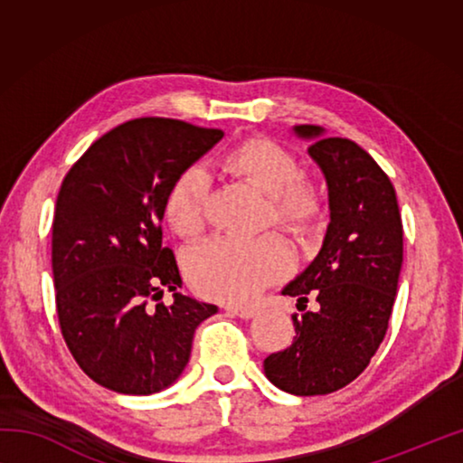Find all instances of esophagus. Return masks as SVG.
I'll list each match as a JSON object with an SVG mask.
<instances>
[{
    "label": "esophagus",
    "mask_w": 463,
    "mask_h": 463,
    "mask_svg": "<svg viewBox=\"0 0 463 463\" xmlns=\"http://www.w3.org/2000/svg\"><path fill=\"white\" fill-rule=\"evenodd\" d=\"M224 310L229 312L231 317H239L242 320H249V318H253L257 315V310L249 308V307H224Z\"/></svg>",
    "instance_id": "obj_1"
}]
</instances>
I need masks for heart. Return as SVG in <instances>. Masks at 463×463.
<instances>
[{
	"label": "heart",
	"mask_w": 463,
	"mask_h": 463,
	"mask_svg": "<svg viewBox=\"0 0 463 463\" xmlns=\"http://www.w3.org/2000/svg\"><path fill=\"white\" fill-rule=\"evenodd\" d=\"M232 174L247 179L268 195V218L273 224L307 229L323 214L315 185L304 182L296 156L271 140H247L224 156ZM210 175L190 165L169 185L163 214L184 237L200 232L206 218ZM292 268V253L276 234L241 239L232 234L200 242L185 255V273L202 296L226 302H247Z\"/></svg>",
	"instance_id": "heart-1"
}]
</instances>
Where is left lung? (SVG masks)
Returning a JSON list of instances; mask_svg holds the SVG:
<instances>
[{"mask_svg":"<svg viewBox=\"0 0 463 463\" xmlns=\"http://www.w3.org/2000/svg\"><path fill=\"white\" fill-rule=\"evenodd\" d=\"M308 155L328 187L331 222L315 257L281 294L318 310L294 315L288 349L263 362L268 380L288 394H331L354 382L386 335L402 268V221L394 185L378 163L349 138L300 124Z\"/></svg>","mask_w":463,"mask_h":463,"instance_id":"8db88e82","label":"left lung"}]
</instances>
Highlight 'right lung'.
<instances>
[{
  "label": "right lung",
  "instance_id": "1",
  "mask_svg": "<svg viewBox=\"0 0 463 463\" xmlns=\"http://www.w3.org/2000/svg\"><path fill=\"white\" fill-rule=\"evenodd\" d=\"M222 130L137 118L106 132L69 169L52 221V281L62 339L93 382L118 394L169 388L190 362L194 333L218 312L177 292L163 247V202ZM165 288L175 304L146 308Z\"/></svg>",
  "mask_w": 463,
  "mask_h": 463
}]
</instances>
